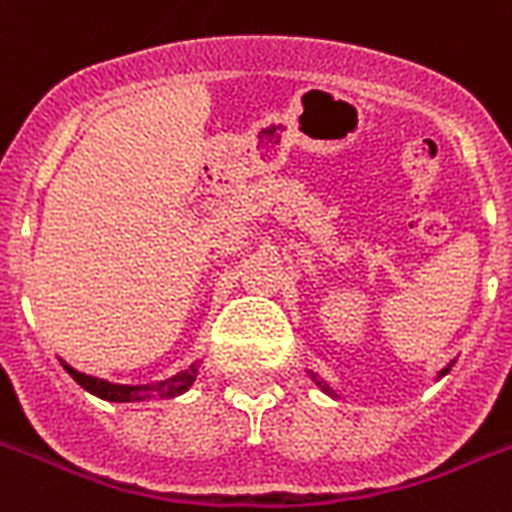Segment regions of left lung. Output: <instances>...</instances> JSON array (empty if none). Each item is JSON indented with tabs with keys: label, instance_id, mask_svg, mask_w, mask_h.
<instances>
[{
	"label": "left lung",
	"instance_id": "obj_1",
	"mask_svg": "<svg viewBox=\"0 0 512 512\" xmlns=\"http://www.w3.org/2000/svg\"><path fill=\"white\" fill-rule=\"evenodd\" d=\"M447 373H450V365H447V368H444V371L439 373V376H447ZM313 381H315V384H318V386H321L323 392H326V394H331V397H336V392H334V389H331V386H328L326 381H323V378H318V376H315V373H313Z\"/></svg>",
	"mask_w": 512,
	"mask_h": 512
}]
</instances>
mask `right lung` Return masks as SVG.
<instances>
[{"label": "right lung", "mask_w": 512, "mask_h": 512, "mask_svg": "<svg viewBox=\"0 0 512 512\" xmlns=\"http://www.w3.org/2000/svg\"><path fill=\"white\" fill-rule=\"evenodd\" d=\"M62 368L70 373V376L76 378L78 384L86 389V392L97 394L102 400L107 402H141V400H152L155 394L160 397H178V394H184L191 384H194V378H197V363L189 365L186 371H181L178 376L168 378V381H160L155 386H126V384H110L105 378H94L86 376V373L76 371V368H70L65 360H62Z\"/></svg>", "instance_id": "1"}]
</instances>
